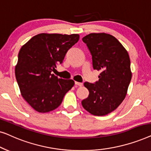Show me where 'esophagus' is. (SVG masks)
Returning a JSON list of instances; mask_svg holds the SVG:
<instances>
[{"label":"esophagus","instance_id":"1","mask_svg":"<svg viewBox=\"0 0 151 151\" xmlns=\"http://www.w3.org/2000/svg\"><path fill=\"white\" fill-rule=\"evenodd\" d=\"M75 85L78 86H83V83H82V82H75Z\"/></svg>","mask_w":151,"mask_h":151}]
</instances>
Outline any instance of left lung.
Masks as SVG:
<instances>
[{
	"label": "left lung",
	"instance_id": "8db88e82",
	"mask_svg": "<svg viewBox=\"0 0 151 151\" xmlns=\"http://www.w3.org/2000/svg\"><path fill=\"white\" fill-rule=\"evenodd\" d=\"M82 41L91 54L93 68L101 73L95 83L84 82L89 95L82 105L92 115L102 116L116 109L125 98L132 77L129 55L110 34L93 33Z\"/></svg>",
	"mask_w": 151,
	"mask_h": 151
}]
</instances>
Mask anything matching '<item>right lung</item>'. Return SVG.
Instances as JSON below:
<instances>
[{"instance_id":"add662e5","label":"right lung","mask_w":151,"mask_h":151,"mask_svg":"<svg viewBox=\"0 0 151 151\" xmlns=\"http://www.w3.org/2000/svg\"><path fill=\"white\" fill-rule=\"evenodd\" d=\"M79 38L78 34H40L20 49L16 78L22 96L38 112L58 108L73 86V80L58 78L51 72L58 63H63L68 50Z\"/></svg>"}]
</instances>
